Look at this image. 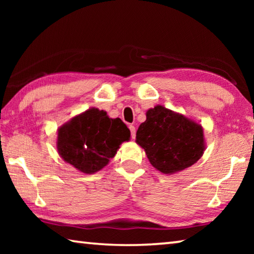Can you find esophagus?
I'll use <instances>...</instances> for the list:
<instances>
[{"mask_svg": "<svg viewBox=\"0 0 254 254\" xmlns=\"http://www.w3.org/2000/svg\"><path fill=\"white\" fill-rule=\"evenodd\" d=\"M128 128H130V131H131V137L132 139H134L135 137V127L133 126V124H130V126H128Z\"/></svg>", "mask_w": 254, "mask_h": 254, "instance_id": "esophagus-1", "label": "esophagus"}]
</instances>
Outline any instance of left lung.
Instances as JSON below:
<instances>
[{
    "instance_id": "8db88e82",
    "label": "left lung",
    "mask_w": 254,
    "mask_h": 254,
    "mask_svg": "<svg viewBox=\"0 0 254 254\" xmlns=\"http://www.w3.org/2000/svg\"><path fill=\"white\" fill-rule=\"evenodd\" d=\"M145 115L147 120L136 131L135 142L160 173H179L203 156L205 137L199 123L162 105L148 110Z\"/></svg>"
}]
</instances>
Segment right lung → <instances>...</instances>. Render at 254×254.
<instances>
[{
  "label": "right lung",
  "instance_id": "1",
  "mask_svg": "<svg viewBox=\"0 0 254 254\" xmlns=\"http://www.w3.org/2000/svg\"><path fill=\"white\" fill-rule=\"evenodd\" d=\"M130 135L121 119L92 107L58 128L57 150L64 161L89 175L104 168Z\"/></svg>",
  "mask_w": 254,
  "mask_h": 254
}]
</instances>
